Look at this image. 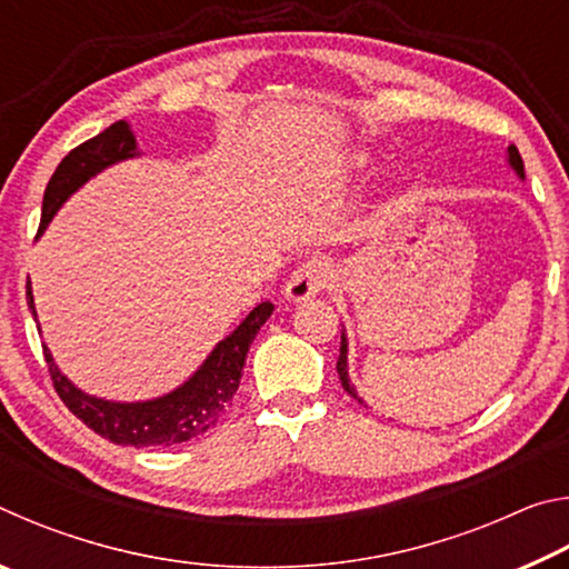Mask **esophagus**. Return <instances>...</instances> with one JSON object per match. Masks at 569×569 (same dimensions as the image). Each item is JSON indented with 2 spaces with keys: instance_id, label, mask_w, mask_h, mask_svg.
Returning a JSON list of instances; mask_svg holds the SVG:
<instances>
[{
  "instance_id": "obj_1",
  "label": "esophagus",
  "mask_w": 569,
  "mask_h": 569,
  "mask_svg": "<svg viewBox=\"0 0 569 569\" xmlns=\"http://www.w3.org/2000/svg\"><path fill=\"white\" fill-rule=\"evenodd\" d=\"M326 283H329V261L321 256H311L288 278L283 296L286 301H308L311 296L321 293Z\"/></svg>"
}]
</instances>
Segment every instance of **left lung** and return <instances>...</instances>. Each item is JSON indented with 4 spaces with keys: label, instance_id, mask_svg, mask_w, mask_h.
Segmentation results:
<instances>
[{
    "label": "left lung",
    "instance_id": "1",
    "mask_svg": "<svg viewBox=\"0 0 569 569\" xmlns=\"http://www.w3.org/2000/svg\"><path fill=\"white\" fill-rule=\"evenodd\" d=\"M509 162H512V168L519 172V176L525 178V162H522V156H519V150L515 146H509ZM336 371H339V379H341V387L343 391L349 393V397L359 399L356 397L353 387L349 383V371H346V336L341 333V349H339V361H336ZM361 401V399H359ZM363 403V401H361Z\"/></svg>",
    "mask_w": 569,
    "mask_h": 569
}]
</instances>
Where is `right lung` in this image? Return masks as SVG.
I'll use <instances>...</instances> for the list:
<instances>
[{
	"label": "right lung",
	"instance_id": "right-lung-1",
	"mask_svg": "<svg viewBox=\"0 0 569 569\" xmlns=\"http://www.w3.org/2000/svg\"><path fill=\"white\" fill-rule=\"evenodd\" d=\"M134 156V138L128 122H114L108 130H102L94 138L84 140L82 146L67 152L54 176L47 182L40 230L50 223L67 198L92 178L94 172L112 166V162ZM27 303L34 313L32 288L27 283ZM273 313V303L263 301L246 316V321L228 336L226 341L216 346V351L208 356L188 383H182L168 397L146 401V403H114L88 397L80 389H74L57 369L50 351L42 343L47 371H50L52 387L57 397L64 401L84 427H90L94 435L110 439L112 445H132V447H172L182 441L198 439L213 429L226 417V411L233 403L243 366L248 359V349L253 343L256 333Z\"/></svg>",
	"mask_w": 569,
	"mask_h": 569
}]
</instances>
